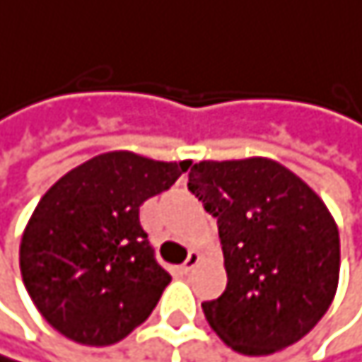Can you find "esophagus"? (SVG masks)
Segmentation results:
<instances>
[{
  "label": "esophagus",
  "instance_id": "1",
  "mask_svg": "<svg viewBox=\"0 0 362 362\" xmlns=\"http://www.w3.org/2000/svg\"><path fill=\"white\" fill-rule=\"evenodd\" d=\"M199 259H202L199 251H191V253H189V257H187V262H185L182 266H180V268H182V272H191V270L199 264Z\"/></svg>",
  "mask_w": 362,
  "mask_h": 362
}]
</instances>
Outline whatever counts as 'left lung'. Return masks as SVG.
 <instances>
[{
    "label": "left lung",
    "instance_id": "left-lung-1",
    "mask_svg": "<svg viewBox=\"0 0 362 362\" xmlns=\"http://www.w3.org/2000/svg\"><path fill=\"white\" fill-rule=\"evenodd\" d=\"M189 191L216 216L227 270L225 292L202 305L212 330L247 356L300 341L339 283V229L326 204L264 156L199 160Z\"/></svg>",
    "mask_w": 362,
    "mask_h": 362
}]
</instances>
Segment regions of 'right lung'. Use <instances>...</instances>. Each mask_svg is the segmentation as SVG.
Returning <instances> with one entry per match:
<instances>
[{"mask_svg":"<svg viewBox=\"0 0 362 362\" xmlns=\"http://www.w3.org/2000/svg\"><path fill=\"white\" fill-rule=\"evenodd\" d=\"M189 167L115 150L70 169L42 195L18 264L36 309L64 337L103 348L150 317L171 276L154 259L139 208Z\"/></svg>","mask_w":362,"mask_h":362,"instance_id":"obj_1","label":"right lung"}]
</instances>
